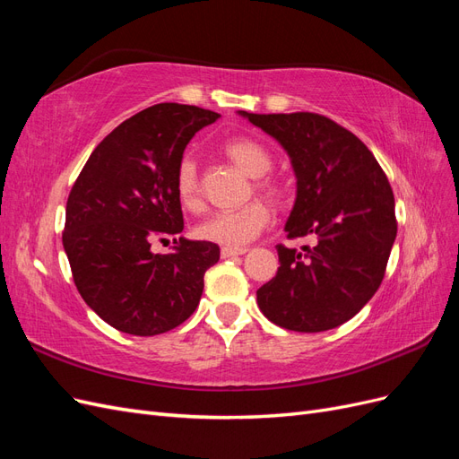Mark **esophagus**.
I'll return each instance as SVG.
<instances>
[{
	"instance_id": "obj_1",
	"label": "esophagus",
	"mask_w": 459,
	"mask_h": 459,
	"mask_svg": "<svg viewBox=\"0 0 459 459\" xmlns=\"http://www.w3.org/2000/svg\"><path fill=\"white\" fill-rule=\"evenodd\" d=\"M248 251V248H243V247H221V258H230V256H241Z\"/></svg>"
}]
</instances>
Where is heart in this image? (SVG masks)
Returning <instances> with one entry per match:
<instances>
[{"mask_svg": "<svg viewBox=\"0 0 459 459\" xmlns=\"http://www.w3.org/2000/svg\"><path fill=\"white\" fill-rule=\"evenodd\" d=\"M221 155L238 169L253 178V191L266 197L272 204L281 206L289 197V187L280 178L268 176L272 169L270 151L253 137H231L221 145ZM176 195L189 212H201L204 208V191L195 160L184 157L176 166L174 176ZM270 208L262 201H251L235 211L216 212L197 226V238L224 247H241L251 243L270 224Z\"/></svg>", "mask_w": 459, "mask_h": 459, "instance_id": "obj_1", "label": "heart"}]
</instances>
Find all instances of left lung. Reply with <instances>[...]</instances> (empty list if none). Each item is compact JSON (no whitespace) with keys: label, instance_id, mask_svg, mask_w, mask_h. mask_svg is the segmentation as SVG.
Listing matches in <instances>:
<instances>
[{"label":"left lung","instance_id":"obj_1","mask_svg":"<svg viewBox=\"0 0 459 459\" xmlns=\"http://www.w3.org/2000/svg\"><path fill=\"white\" fill-rule=\"evenodd\" d=\"M241 115L280 142L297 174L280 270L256 290L272 324L319 333L349 322L379 289L396 239L394 193L373 152L341 124L317 113Z\"/></svg>","mask_w":459,"mask_h":459}]
</instances>
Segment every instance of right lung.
<instances>
[{
    "instance_id": "right-lung-1",
    "label": "right lung",
    "mask_w": 459,
    "mask_h": 459,
    "mask_svg": "<svg viewBox=\"0 0 459 459\" xmlns=\"http://www.w3.org/2000/svg\"><path fill=\"white\" fill-rule=\"evenodd\" d=\"M193 105L159 103L124 120L93 149L68 193L63 247L82 299L103 322L137 337L160 335L195 312L211 241H187L174 176L191 137L218 120ZM175 238L169 255L152 240Z\"/></svg>"
}]
</instances>
